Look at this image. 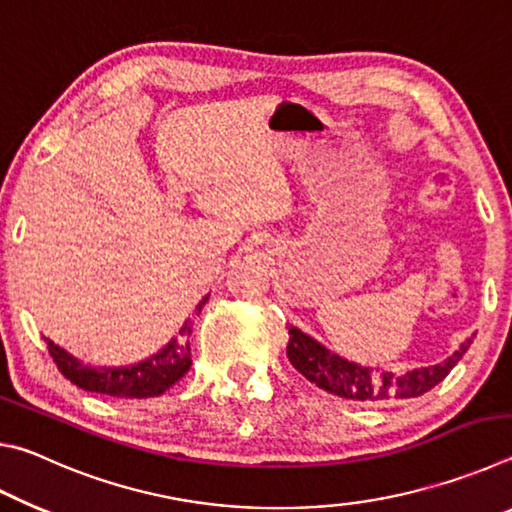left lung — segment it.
Here are the masks:
<instances>
[{"instance_id":"1","label":"left lung","mask_w":512,"mask_h":512,"mask_svg":"<svg viewBox=\"0 0 512 512\" xmlns=\"http://www.w3.org/2000/svg\"><path fill=\"white\" fill-rule=\"evenodd\" d=\"M470 341L461 345L447 361L429 368H415L404 375L393 372H377L372 368H363L348 359H341L339 354L329 352L325 345L302 334L298 327H289V345L287 357L291 366L302 377L309 379L323 391L339 395L343 400L354 402H379V400H411L420 397L433 386L440 384L452 370L458 359L470 348Z\"/></svg>"}]
</instances>
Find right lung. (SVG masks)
Masks as SVG:
<instances>
[{"label": "right lung", "mask_w": 512, "mask_h": 512, "mask_svg": "<svg viewBox=\"0 0 512 512\" xmlns=\"http://www.w3.org/2000/svg\"><path fill=\"white\" fill-rule=\"evenodd\" d=\"M207 298L198 302L196 311H201ZM192 320H187L180 329V339L153 354L151 359L135 363L126 368H90L85 363L76 361L72 354L47 339V348L51 359L63 375L88 393H99L117 400H144V397H158L167 388L185 375L192 366V352H189V334H192Z\"/></svg>", "instance_id": "1"}]
</instances>
